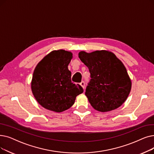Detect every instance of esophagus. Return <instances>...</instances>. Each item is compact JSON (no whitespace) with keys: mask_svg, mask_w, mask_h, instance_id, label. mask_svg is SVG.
<instances>
[{"mask_svg":"<svg viewBox=\"0 0 154 154\" xmlns=\"http://www.w3.org/2000/svg\"><path fill=\"white\" fill-rule=\"evenodd\" d=\"M80 84H81V85L82 87V88L84 89H85V82H84V81H82L81 83H80Z\"/></svg>","mask_w":154,"mask_h":154,"instance_id":"obj_1","label":"esophagus"}]
</instances>
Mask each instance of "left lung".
Masks as SVG:
<instances>
[{
	"mask_svg": "<svg viewBox=\"0 0 154 154\" xmlns=\"http://www.w3.org/2000/svg\"><path fill=\"white\" fill-rule=\"evenodd\" d=\"M81 60L88 67L91 79L85 94L96 110L106 112L122 106L131 87L130 79L123 63L112 53L81 51Z\"/></svg>",
	"mask_w": 154,
	"mask_h": 154,
	"instance_id": "left-lung-1",
	"label": "left lung"
}]
</instances>
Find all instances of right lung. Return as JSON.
Instances as JSON below:
<instances>
[{
  "label": "right lung",
  "mask_w": 154,
  "mask_h": 154,
  "mask_svg": "<svg viewBox=\"0 0 154 154\" xmlns=\"http://www.w3.org/2000/svg\"><path fill=\"white\" fill-rule=\"evenodd\" d=\"M72 58L69 51H53L36 66L31 89L36 101L43 108L62 112L70 108L77 96L84 92L81 85L71 81L68 65Z\"/></svg>",
  "instance_id": "right-lung-1"
}]
</instances>
